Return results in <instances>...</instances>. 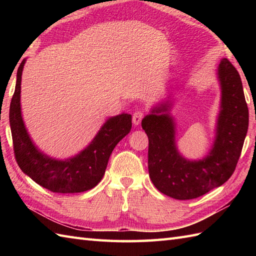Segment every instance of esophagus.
<instances>
[{"label":"esophagus","mask_w":256,"mask_h":256,"mask_svg":"<svg viewBox=\"0 0 256 256\" xmlns=\"http://www.w3.org/2000/svg\"><path fill=\"white\" fill-rule=\"evenodd\" d=\"M144 118V112L143 111H135L133 114V123L134 125H138L140 122H142V120Z\"/></svg>","instance_id":"1"}]
</instances>
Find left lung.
<instances>
[{
  "mask_svg": "<svg viewBox=\"0 0 256 256\" xmlns=\"http://www.w3.org/2000/svg\"><path fill=\"white\" fill-rule=\"evenodd\" d=\"M222 90L216 138L202 160L182 158L175 145V124L167 103L153 108L142 121L148 136V172L154 186L178 200L198 198L220 187L234 172L248 128V108L241 77L234 66L224 58L218 68Z\"/></svg>",
  "mask_w": 256,
  "mask_h": 256,
  "instance_id": "left-lung-1",
  "label": "left lung"
}]
</instances>
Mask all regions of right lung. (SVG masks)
I'll return each instance as SVG.
<instances>
[{"instance_id": "1", "label": "right lung", "mask_w": 256, "mask_h": 256, "mask_svg": "<svg viewBox=\"0 0 256 256\" xmlns=\"http://www.w3.org/2000/svg\"><path fill=\"white\" fill-rule=\"evenodd\" d=\"M25 59L18 69L15 91L10 106V125L15 160L32 180L52 192L74 194L92 189L100 182L116 145L132 128L131 114L108 118L91 144L77 156L56 160L40 153L27 134L20 114V80Z\"/></svg>"}]
</instances>
